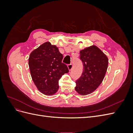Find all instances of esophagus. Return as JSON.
<instances>
[{
    "mask_svg": "<svg viewBox=\"0 0 133 133\" xmlns=\"http://www.w3.org/2000/svg\"><path fill=\"white\" fill-rule=\"evenodd\" d=\"M68 69H69V70H71L72 68H73V65H72L71 64H69L68 65Z\"/></svg>",
    "mask_w": 133,
    "mask_h": 133,
    "instance_id": "esophagus-1",
    "label": "esophagus"
}]
</instances>
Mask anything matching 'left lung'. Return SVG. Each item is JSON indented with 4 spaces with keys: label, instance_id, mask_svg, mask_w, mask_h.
Wrapping results in <instances>:
<instances>
[{
    "label": "left lung",
    "instance_id": "obj_1",
    "mask_svg": "<svg viewBox=\"0 0 133 133\" xmlns=\"http://www.w3.org/2000/svg\"><path fill=\"white\" fill-rule=\"evenodd\" d=\"M80 59L83 65L80 77L76 80L75 90L82 95L91 93L102 83L108 65V59L103 52L95 45L80 51Z\"/></svg>",
    "mask_w": 133,
    "mask_h": 133
}]
</instances>
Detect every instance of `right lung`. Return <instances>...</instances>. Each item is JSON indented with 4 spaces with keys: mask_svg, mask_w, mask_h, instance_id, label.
<instances>
[{
    "mask_svg": "<svg viewBox=\"0 0 133 133\" xmlns=\"http://www.w3.org/2000/svg\"><path fill=\"white\" fill-rule=\"evenodd\" d=\"M63 55L58 47L45 42L31 52L29 66L32 79L38 89L46 95H53L59 89V80L69 72L62 63Z\"/></svg>",
    "mask_w": 133,
    "mask_h": 133,
    "instance_id": "add662e5",
    "label": "right lung"
}]
</instances>
